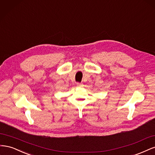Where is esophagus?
Returning a JSON list of instances; mask_svg holds the SVG:
<instances>
[{
	"label": "esophagus",
	"mask_w": 155,
	"mask_h": 155,
	"mask_svg": "<svg viewBox=\"0 0 155 155\" xmlns=\"http://www.w3.org/2000/svg\"><path fill=\"white\" fill-rule=\"evenodd\" d=\"M77 86L79 87H81L83 86V85L82 83H77Z\"/></svg>",
	"instance_id": "obj_1"
}]
</instances>
